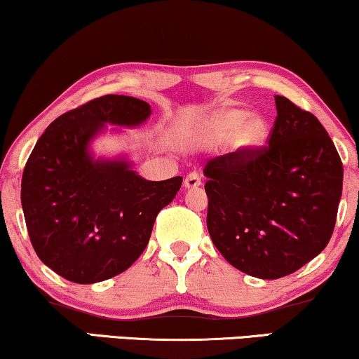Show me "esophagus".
Masks as SVG:
<instances>
[{
    "label": "esophagus",
    "instance_id": "esophagus-1",
    "mask_svg": "<svg viewBox=\"0 0 359 359\" xmlns=\"http://www.w3.org/2000/svg\"><path fill=\"white\" fill-rule=\"evenodd\" d=\"M184 185H185V189H196L198 185H201L200 174L195 172V170H194V172H190V174L185 177Z\"/></svg>",
    "mask_w": 359,
    "mask_h": 359
}]
</instances>
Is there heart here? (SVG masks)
Wrapping results in <instances>:
<instances>
[{
  "instance_id": "heart-1",
  "label": "heart",
  "mask_w": 359,
  "mask_h": 359,
  "mask_svg": "<svg viewBox=\"0 0 359 359\" xmlns=\"http://www.w3.org/2000/svg\"><path fill=\"white\" fill-rule=\"evenodd\" d=\"M211 135L227 138L233 135V148L243 154H251L264 145L269 137V122L261 114H250L240 108L219 111L210 121Z\"/></svg>"
}]
</instances>
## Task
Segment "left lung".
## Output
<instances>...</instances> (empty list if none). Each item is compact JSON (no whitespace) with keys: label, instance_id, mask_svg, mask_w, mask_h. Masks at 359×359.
<instances>
[{"label":"left lung","instance_id":"left-lung-1","mask_svg":"<svg viewBox=\"0 0 359 359\" xmlns=\"http://www.w3.org/2000/svg\"><path fill=\"white\" fill-rule=\"evenodd\" d=\"M269 145L210 159L208 231L245 274L280 279L309 263L332 237L344 165L311 112L276 95Z\"/></svg>","mask_w":359,"mask_h":359}]
</instances>
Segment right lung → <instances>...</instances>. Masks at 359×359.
<instances>
[{"mask_svg": "<svg viewBox=\"0 0 359 359\" xmlns=\"http://www.w3.org/2000/svg\"><path fill=\"white\" fill-rule=\"evenodd\" d=\"M147 101L104 95L53 121L27 159L20 184L27 231L35 253L76 283L111 279L147 248L158 212L182 177L151 182L127 159H95L90 143L104 124L138 127Z\"/></svg>", "mask_w": 359, "mask_h": 359, "instance_id": "obj_1", "label": "right lung"}]
</instances>
